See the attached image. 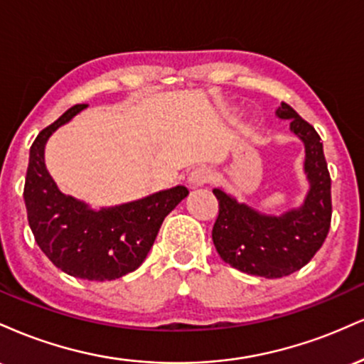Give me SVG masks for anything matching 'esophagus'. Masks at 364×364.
<instances>
[{
	"label": "esophagus",
	"instance_id": "esophagus-1",
	"mask_svg": "<svg viewBox=\"0 0 364 364\" xmlns=\"http://www.w3.org/2000/svg\"><path fill=\"white\" fill-rule=\"evenodd\" d=\"M210 179H212L210 169L196 168L190 173V178H188V181H190L191 186H203V185H207Z\"/></svg>",
	"mask_w": 364,
	"mask_h": 364
}]
</instances>
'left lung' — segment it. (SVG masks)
<instances>
[{"label":"left lung","instance_id":"8db88e82","mask_svg":"<svg viewBox=\"0 0 364 364\" xmlns=\"http://www.w3.org/2000/svg\"><path fill=\"white\" fill-rule=\"evenodd\" d=\"M277 116L289 119L292 132L304 141V171L311 183L304 205L281 217L262 215L214 190L219 202L212 229L217 253L241 272L267 279L284 277L306 265L323 245L332 220L330 173L320 135L289 104L282 102Z\"/></svg>","mask_w":364,"mask_h":364}]
</instances>
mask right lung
Segmentation results:
<instances>
[{
	"instance_id": "obj_1",
	"label": "right lung",
	"mask_w": 364,
	"mask_h": 364,
	"mask_svg": "<svg viewBox=\"0 0 364 364\" xmlns=\"http://www.w3.org/2000/svg\"><path fill=\"white\" fill-rule=\"evenodd\" d=\"M83 107L85 104L70 107L37 135L25 176V207L36 243L58 269L87 281H112L139 269L164 217L188 190L176 186L99 212L63 195L46 169L44 145L54 129Z\"/></svg>"
}]
</instances>
